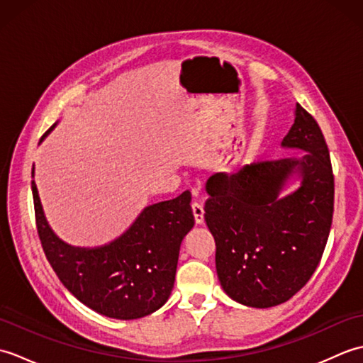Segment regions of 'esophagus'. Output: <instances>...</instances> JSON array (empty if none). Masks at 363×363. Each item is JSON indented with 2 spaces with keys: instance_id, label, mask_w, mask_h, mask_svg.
I'll return each instance as SVG.
<instances>
[{
  "instance_id": "1",
  "label": "esophagus",
  "mask_w": 363,
  "mask_h": 363,
  "mask_svg": "<svg viewBox=\"0 0 363 363\" xmlns=\"http://www.w3.org/2000/svg\"><path fill=\"white\" fill-rule=\"evenodd\" d=\"M191 211H194L196 225H203V223H204V209H203V206L199 204V203H194V204H191Z\"/></svg>"
}]
</instances>
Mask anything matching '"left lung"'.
I'll list each match as a JSON object with an SVG mask.
<instances>
[{
    "label": "left lung",
    "mask_w": 363,
    "mask_h": 363,
    "mask_svg": "<svg viewBox=\"0 0 363 363\" xmlns=\"http://www.w3.org/2000/svg\"><path fill=\"white\" fill-rule=\"evenodd\" d=\"M281 148L303 151L217 173L206 184L204 220L215 238L223 290L267 309L289 301L317 269L334 212V174L318 123L296 104ZM291 179L298 189L281 195Z\"/></svg>",
    "instance_id": "obj_1"
}]
</instances>
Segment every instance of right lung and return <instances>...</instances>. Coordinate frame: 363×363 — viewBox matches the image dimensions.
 <instances>
[{
	"instance_id": "right-lung-1",
	"label": "right lung",
	"mask_w": 363,
	"mask_h": 363,
	"mask_svg": "<svg viewBox=\"0 0 363 363\" xmlns=\"http://www.w3.org/2000/svg\"><path fill=\"white\" fill-rule=\"evenodd\" d=\"M54 128L56 123L40 142ZM30 186L45 256L76 299L117 320L146 317L167 303L174 285L181 243L195 225L189 190L174 199L146 206L133 225L111 243L81 248L54 234L35 182Z\"/></svg>"
}]
</instances>
